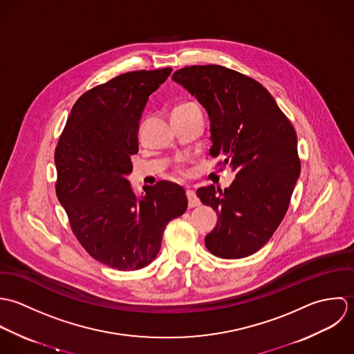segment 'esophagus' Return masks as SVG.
Instances as JSON below:
<instances>
[{"label": "esophagus", "instance_id": "esophagus-1", "mask_svg": "<svg viewBox=\"0 0 354 354\" xmlns=\"http://www.w3.org/2000/svg\"><path fill=\"white\" fill-rule=\"evenodd\" d=\"M186 196H187V200H189V207H190V208H193V207H197V205L200 204V200H198V197H197V194H196V192H194V190H192V189H187V190H186Z\"/></svg>", "mask_w": 354, "mask_h": 354}]
</instances>
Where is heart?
Returning <instances> with one entry per match:
<instances>
[{"label":"heart","mask_w":354,"mask_h":354,"mask_svg":"<svg viewBox=\"0 0 354 354\" xmlns=\"http://www.w3.org/2000/svg\"><path fill=\"white\" fill-rule=\"evenodd\" d=\"M185 105H189V104H183V105H179L178 108H180V106H185Z\"/></svg>","instance_id":"heart-1"}]
</instances>
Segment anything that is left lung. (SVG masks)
Listing matches in <instances>:
<instances>
[{
	"mask_svg": "<svg viewBox=\"0 0 354 354\" xmlns=\"http://www.w3.org/2000/svg\"><path fill=\"white\" fill-rule=\"evenodd\" d=\"M172 80L205 108L211 154L235 172L224 192L213 185L197 190L201 203L217 212L205 246L221 259L248 257L270 241L287 212L301 171L294 127L268 90L239 72L192 66Z\"/></svg>",
	"mask_w": 354,
	"mask_h": 354,
	"instance_id": "left-lung-1",
	"label": "left lung"
}]
</instances>
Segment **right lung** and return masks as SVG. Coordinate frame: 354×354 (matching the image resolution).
I'll return each instance as SVG.
<instances>
[{
    "label": "right lung",
    "instance_id": "add662e5",
    "mask_svg": "<svg viewBox=\"0 0 354 354\" xmlns=\"http://www.w3.org/2000/svg\"><path fill=\"white\" fill-rule=\"evenodd\" d=\"M171 72H127L86 91L56 147V194L75 236L93 259L119 271L149 266L167 224L187 209L182 186L160 180L137 196L127 179L142 112Z\"/></svg>",
    "mask_w": 354,
    "mask_h": 354
}]
</instances>
